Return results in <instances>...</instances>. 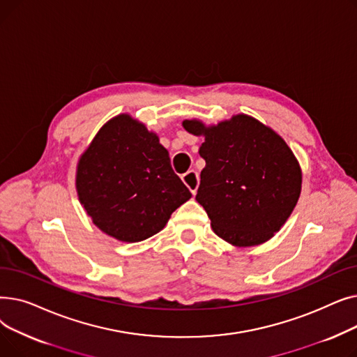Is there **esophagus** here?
Returning <instances> with one entry per match:
<instances>
[{"mask_svg":"<svg viewBox=\"0 0 357 357\" xmlns=\"http://www.w3.org/2000/svg\"><path fill=\"white\" fill-rule=\"evenodd\" d=\"M183 183L188 186V190L195 195L197 190H198V185H199V176L195 171H188L183 176H182Z\"/></svg>","mask_w":357,"mask_h":357,"instance_id":"obj_1","label":"esophagus"}]
</instances>
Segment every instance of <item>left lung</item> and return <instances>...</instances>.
I'll list each match as a JSON object with an SVG mask.
<instances>
[{"label": "left lung", "instance_id": "1", "mask_svg": "<svg viewBox=\"0 0 357 357\" xmlns=\"http://www.w3.org/2000/svg\"><path fill=\"white\" fill-rule=\"evenodd\" d=\"M204 136L205 160L195 199L207 211L213 231L236 248L268 241L289 218L301 195L303 171L287 142L248 114L215 126L183 120Z\"/></svg>", "mask_w": 357, "mask_h": 357}]
</instances>
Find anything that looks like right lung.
<instances>
[{
  "label": "right lung",
  "mask_w": 357,
  "mask_h": 357,
  "mask_svg": "<svg viewBox=\"0 0 357 357\" xmlns=\"http://www.w3.org/2000/svg\"><path fill=\"white\" fill-rule=\"evenodd\" d=\"M78 198L92 222L119 241L159 233L192 194L153 131L130 114L108 120L81 155Z\"/></svg>",
  "instance_id": "obj_1"
}]
</instances>
